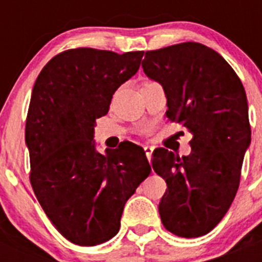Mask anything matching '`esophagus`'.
Returning a JSON list of instances; mask_svg holds the SVG:
<instances>
[{
  "mask_svg": "<svg viewBox=\"0 0 262 262\" xmlns=\"http://www.w3.org/2000/svg\"><path fill=\"white\" fill-rule=\"evenodd\" d=\"M144 151H145V155H147V159L149 160V161H151L152 155H154V151H155V148L152 147V145H145Z\"/></svg>",
  "mask_w": 262,
  "mask_h": 262,
  "instance_id": "1",
  "label": "esophagus"
}]
</instances>
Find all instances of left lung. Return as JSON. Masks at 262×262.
<instances>
[{
    "label": "left lung",
    "mask_w": 262,
    "mask_h": 262,
    "mask_svg": "<svg viewBox=\"0 0 262 262\" xmlns=\"http://www.w3.org/2000/svg\"><path fill=\"white\" fill-rule=\"evenodd\" d=\"M142 67L163 86L166 117L193 136L187 156L154 154L152 168L168 185L161 222L181 237L206 235L230 209L251 144L244 86L216 51L194 41L147 51Z\"/></svg>",
    "instance_id": "8db88e82"
}]
</instances>
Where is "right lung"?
Segmentation results:
<instances>
[{
  "mask_svg": "<svg viewBox=\"0 0 262 262\" xmlns=\"http://www.w3.org/2000/svg\"><path fill=\"white\" fill-rule=\"evenodd\" d=\"M143 55L64 51L32 88L30 181L48 219L77 245L102 244L117 235L127 200L151 173L142 147L106 148L102 155L93 139L96 119L107 114L113 94L138 72Z\"/></svg>",
  "mask_w": 262,
  "mask_h": 262,
  "instance_id": "add662e5",
  "label": "right lung"
}]
</instances>
